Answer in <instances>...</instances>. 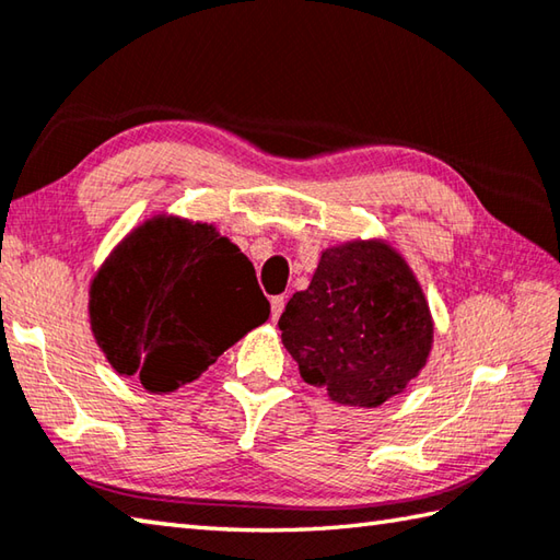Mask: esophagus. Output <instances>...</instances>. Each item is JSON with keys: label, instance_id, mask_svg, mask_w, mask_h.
Here are the masks:
<instances>
[{"label": "esophagus", "instance_id": "obj_1", "mask_svg": "<svg viewBox=\"0 0 560 560\" xmlns=\"http://www.w3.org/2000/svg\"><path fill=\"white\" fill-rule=\"evenodd\" d=\"M283 305H287V295H273L271 299V320H279L283 313Z\"/></svg>", "mask_w": 560, "mask_h": 560}]
</instances>
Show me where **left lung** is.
<instances>
[{
    "label": "left lung",
    "mask_w": 560,
    "mask_h": 560,
    "mask_svg": "<svg viewBox=\"0 0 560 560\" xmlns=\"http://www.w3.org/2000/svg\"><path fill=\"white\" fill-rule=\"evenodd\" d=\"M301 378L349 408H378L420 376L434 320L418 277L383 237L323 249L279 320Z\"/></svg>",
    "instance_id": "obj_1"
}]
</instances>
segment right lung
Masks as SVG:
<instances>
[{
  "instance_id": "1",
  "label": "right lung",
  "mask_w": 560,
  "mask_h": 560,
  "mask_svg": "<svg viewBox=\"0 0 560 560\" xmlns=\"http://www.w3.org/2000/svg\"><path fill=\"white\" fill-rule=\"evenodd\" d=\"M269 317L255 267L213 223L158 213L120 240L90 283V325L120 376L150 393L199 378Z\"/></svg>"
}]
</instances>
